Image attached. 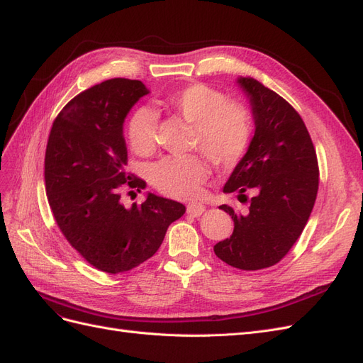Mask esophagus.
Listing matches in <instances>:
<instances>
[{
  "instance_id": "obj_1",
  "label": "esophagus",
  "mask_w": 363,
  "mask_h": 363,
  "mask_svg": "<svg viewBox=\"0 0 363 363\" xmlns=\"http://www.w3.org/2000/svg\"><path fill=\"white\" fill-rule=\"evenodd\" d=\"M206 211V207L201 204V203H189L188 204V213L191 215V216H200V215H203V212Z\"/></svg>"
}]
</instances>
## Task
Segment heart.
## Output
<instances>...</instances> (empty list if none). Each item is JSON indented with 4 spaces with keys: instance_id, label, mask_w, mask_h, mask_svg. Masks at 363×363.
I'll return each mask as SVG.
<instances>
[{
    "instance_id": "1",
    "label": "heart",
    "mask_w": 363,
    "mask_h": 363,
    "mask_svg": "<svg viewBox=\"0 0 363 363\" xmlns=\"http://www.w3.org/2000/svg\"><path fill=\"white\" fill-rule=\"evenodd\" d=\"M167 104L195 125L194 145L218 167H233L250 144L251 123L245 108L206 84H189L172 92ZM128 144L138 155H148L156 145V113L139 107L127 124ZM208 177V164L201 156L164 157L150 168V180L174 199H192Z\"/></svg>"
}]
</instances>
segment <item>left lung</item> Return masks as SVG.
Here are the masks:
<instances>
[{
  "mask_svg": "<svg viewBox=\"0 0 363 363\" xmlns=\"http://www.w3.org/2000/svg\"><path fill=\"white\" fill-rule=\"evenodd\" d=\"M236 83L248 98L256 130L224 192H238L248 211L238 213L219 206L235 228L213 251L230 267L256 271L276 265L300 238L316 200L320 169L309 131L295 108L251 77H239ZM245 191L253 194L250 201Z\"/></svg>",
  "mask_w": 363,
  "mask_h": 363,
  "instance_id": "8db88e82",
  "label": "left lung"
}]
</instances>
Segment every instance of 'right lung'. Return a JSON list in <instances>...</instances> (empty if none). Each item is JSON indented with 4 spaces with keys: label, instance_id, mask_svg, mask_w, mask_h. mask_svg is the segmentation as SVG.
Returning <instances> with one entry per match:
<instances>
[{
    "label": "right lung",
    "instance_id": "1",
    "mask_svg": "<svg viewBox=\"0 0 363 363\" xmlns=\"http://www.w3.org/2000/svg\"><path fill=\"white\" fill-rule=\"evenodd\" d=\"M150 91L139 80L112 79L92 86L63 107L45 151V191L54 219L72 248L108 274L136 268L163 242L182 203L148 192L125 207L121 192L145 182L127 171L124 121Z\"/></svg>",
    "mask_w": 363,
    "mask_h": 363
}]
</instances>
